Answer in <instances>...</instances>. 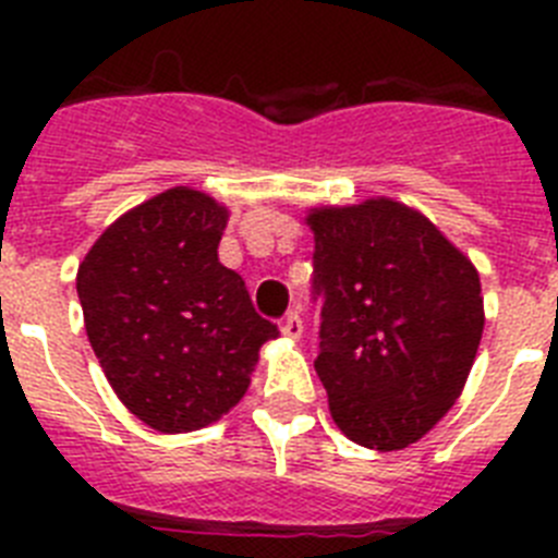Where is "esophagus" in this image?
Returning a JSON list of instances; mask_svg holds the SVG:
<instances>
[{
    "mask_svg": "<svg viewBox=\"0 0 558 558\" xmlns=\"http://www.w3.org/2000/svg\"><path fill=\"white\" fill-rule=\"evenodd\" d=\"M302 332H304V322H302V315L295 313H288L284 315V322H282V335L284 338H290V340H299L302 338Z\"/></svg>",
    "mask_w": 558,
    "mask_h": 558,
    "instance_id": "esophagus-1",
    "label": "esophagus"
}]
</instances>
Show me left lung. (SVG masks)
<instances>
[{"label": "left lung", "mask_w": 558, "mask_h": 558, "mask_svg": "<svg viewBox=\"0 0 558 558\" xmlns=\"http://www.w3.org/2000/svg\"><path fill=\"white\" fill-rule=\"evenodd\" d=\"M307 226L324 299L315 372L335 425L368 450H402L461 397L483 335L481 276L399 201L310 209Z\"/></svg>", "instance_id": "1"}]
</instances>
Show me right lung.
<instances>
[{
	"mask_svg": "<svg viewBox=\"0 0 558 558\" xmlns=\"http://www.w3.org/2000/svg\"><path fill=\"white\" fill-rule=\"evenodd\" d=\"M226 220L206 192L172 186L113 220L77 268L88 343L122 405L159 433L229 413L279 335L220 265Z\"/></svg>",
	"mask_w": 558,
	"mask_h": 558,
	"instance_id": "add662e5",
	"label": "right lung"
}]
</instances>
